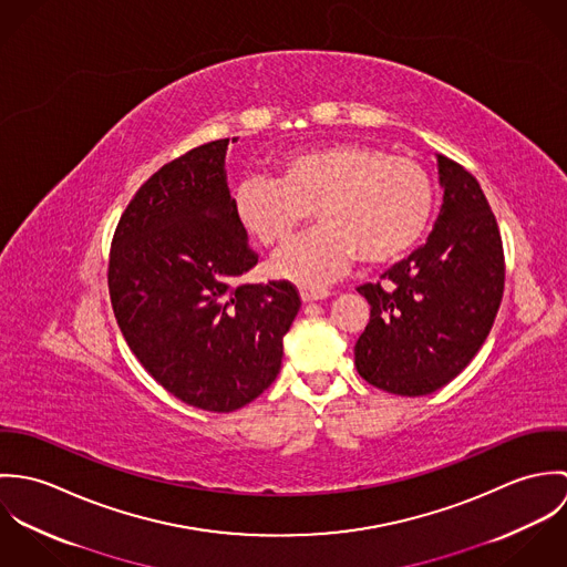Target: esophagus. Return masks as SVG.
I'll use <instances>...</instances> for the list:
<instances>
[{
    "instance_id": "obj_1",
    "label": "esophagus",
    "mask_w": 567,
    "mask_h": 567,
    "mask_svg": "<svg viewBox=\"0 0 567 567\" xmlns=\"http://www.w3.org/2000/svg\"><path fill=\"white\" fill-rule=\"evenodd\" d=\"M329 295H331L329 290H303V292H301V299H303V303H312V301L327 299Z\"/></svg>"
}]
</instances>
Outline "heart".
I'll list each match as a JSON object with an SVG mask.
<instances>
[{"label":"heart","mask_w":567,"mask_h":567,"mask_svg":"<svg viewBox=\"0 0 567 567\" xmlns=\"http://www.w3.org/2000/svg\"><path fill=\"white\" fill-rule=\"evenodd\" d=\"M434 203L423 163L360 142L288 153L277 178L246 174L231 189L236 223L266 248L288 243L315 209L321 227L272 264L279 277L308 288L338 279L355 257L364 266L402 259L425 236Z\"/></svg>","instance_id":"1"}]
</instances>
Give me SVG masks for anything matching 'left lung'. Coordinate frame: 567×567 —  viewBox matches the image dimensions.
<instances>
[{
	"label": "left lung",
	"instance_id": "left-lung-1",
	"mask_svg": "<svg viewBox=\"0 0 567 567\" xmlns=\"http://www.w3.org/2000/svg\"><path fill=\"white\" fill-rule=\"evenodd\" d=\"M443 207L427 243L358 292L371 319L355 369L393 395L419 398L452 382L478 353L504 292V250L481 183L439 155Z\"/></svg>",
	"mask_w": 567,
	"mask_h": 567
}]
</instances>
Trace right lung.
Returning a JSON list of instances; mask_svg holds the SVG:
<instances>
[{
    "label": "right lung",
    "instance_id": "add662e5",
    "mask_svg": "<svg viewBox=\"0 0 567 567\" xmlns=\"http://www.w3.org/2000/svg\"><path fill=\"white\" fill-rule=\"evenodd\" d=\"M227 144L192 148L137 189L106 272L131 351L167 393L209 412H234L275 382L301 308L290 281H240L257 252L234 218Z\"/></svg>",
    "mask_w": 567,
    "mask_h": 567
}]
</instances>
